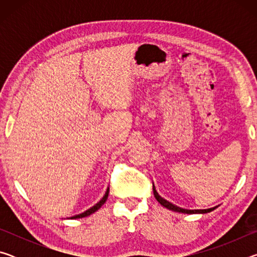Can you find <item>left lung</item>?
I'll return each mask as SVG.
<instances>
[{"instance_id": "obj_1", "label": "left lung", "mask_w": 257, "mask_h": 257, "mask_svg": "<svg viewBox=\"0 0 257 257\" xmlns=\"http://www.w3.org/2000/svg\"><path fill=\"white\" fill-rule=\"evenodd\" d=\"M153 193H154V197L156 198V201H158L161 205L164 206L165 208H168V210H171V211H175V212H179V213H186V214H195V213H199V214H204V213H208L213 210H215V207H212V208H206V210H186V208H181L179 206L175 205V204H172L170 202H168L167 199H164L160 196L158 194V191H156L154 184H153Z\"/></svg>"}]
</instances>
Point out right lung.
Returning a JSON list of instances; mask_svg holds the SVG:
<instances>
[{
	"instance_id": "add662e5",
	"label": "right lung",
	"mask_w": 257,
	"mask_h": 257,
	"mask_svg": "<svg viewBox=\"0 0 257 257\" xmlns=\"http://www.w3.org/2000/svg\"><path fill=\"white\" fill-rule=\"evenodd\" d=\"M108 191H110V188H107L106 189V191H105V194H104V196L102 197V199L99 202H97L96 204H95L94 206H92L90 208H88V210L87 211H85V212H82V213H80V214H77V215H73V216H71V217H69V219H80V217H85V216H88V215H90V214H93L94 212H96L97 210H99V208H101V206L103 205L104 203L106 202V199H107V196H108Z\"/></svg>"
}]
</instances>
